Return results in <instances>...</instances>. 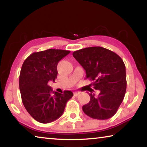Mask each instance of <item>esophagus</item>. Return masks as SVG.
<instances>
[{
    "instance_id": "esophagus-1",
    "label": "esophagus",
    "mask_w": 147,
    "mask_h": 147,
    "mask_svg": "<svg viewBox=\"0 0 147 147\" xmlns=\"http://www.w3.org/2000/svg\"><path fill=\"white\" fill-rule=\"evenodd\" d=\"M80 93V91H74V95L76 96H78Z\"/></svg>"
}]
</instances>
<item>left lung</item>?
I'll return each mask as SVG.
<instances>
[{
	"label": "left lung",
	"mask_w": 147,
	"mask_h": 147,
	"mask_svg": "<svg viewBox=\"0 0 147 147\" xmlns=\"http://www.w3.org/2000/svg\"><path fill=\"white\" fill-rule=\"evenodd\" d=\"M73 56L86 71V78L93 81L98 96L89 93L90 100L83 106L89 117L106 120L113 117L123 102L126 89V67L116 53L101 47L74 51Z\"/></svg>",
	"instance_id": "1"
}]
</instances>
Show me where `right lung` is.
Listing matches in <instances>:
<instances>
[{
	"instance_id": "1",
	"label": "right lung",
	"mask_w": 147,
	"mask_h": 147,
	"mask_svg": "<svg viewBox=\"0 0 147 147\" xmlns=\"http://www.w3.org/2000/svg\"><path fill=\"white\" fill-rule=\"evenodd\" d=\"M70 53L69 51L48 49L30 55L22 65L19 76V89L23 105L35 120L49 123L63 114L67 102L73 92L63 94L53 91L48 85L55 82L58 62Z\"/></svg>"
}]
</instances>
